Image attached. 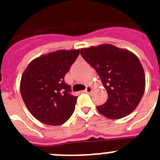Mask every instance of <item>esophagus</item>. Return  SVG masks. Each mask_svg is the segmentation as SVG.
<instances>
[{"mask_svg": "<svg viewBox=\"0 0 160 160\" xmlns=\"http://www.w3.org/2000/svg\"><path fill=\"white\" fill-rule=\"evenodd\" d=\"M92 90H93V87H91V86H88V87H87V88H86V90H85V92L90 94V93L91 92V91H92Z\"/></svg>", "mask_w": 160, "mask_h": 160, "instance_id": "obj_1", "label": "esophagus"}]
</instances>
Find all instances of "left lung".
I'll use <instances>...</instances> for the list:
<instances>
[{
    "instance_id": "obj_1",
    "label": "left lung",
    "mask_w": 160,
    "mask_h": 160,
    "mask_svg": "<svg viewBox=\"0 0 160 160\" xmlns=\"http://www.w3.org/2000/svg\"><path fill=\"white\" fill-rule=\"evenodd\" d=\"M85 61L93 66L107 90L108 98L97 107L103 116L118 119L135 110L145 90V73L135 53L111 44L80 49Z\"/></svg>"
}]
</instances>
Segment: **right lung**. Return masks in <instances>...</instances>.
I'll list each match as a JSON object with an SVG mask.
<instances>
[{"label": "right lung", "instance_id": "right-lung-1", "mask_svg": "<svg viewBox=\"0 0 160 160\" xmlns=\"http://www.w3.org/2000/svg\"><path fill=\"white\" fill-rule=\"evenodd\" d=\"M80 49H60L31 61L22 76V99L35 118L46 125L66 122L75 109L78 97L64 81Z\"/></svg>", "mask_w": 160, "mask_h": 160}]
</instances>
